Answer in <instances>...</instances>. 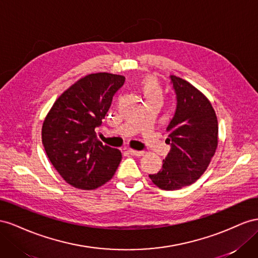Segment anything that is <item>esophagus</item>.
<instances>
[{"label": "esophagus", "mask_w": 258, "mask_h": 258, "mask_svg": "<svg viewBox=\"0 0 258 258\" xmlns=\"http://www.w3.org/2000/svg\"><path fill=\"white\" fill-rule=\"evenodd\" d=\"M128 153L132 154V156H136V157L144 156V151H138V150H134V149H128Z\"/></svg>", "instance_id": "esophagus-1"}]
</instances>
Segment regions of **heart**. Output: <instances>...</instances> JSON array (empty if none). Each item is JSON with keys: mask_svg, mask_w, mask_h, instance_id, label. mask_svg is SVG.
Listing matches in <instances>:
<instances>
[{"mask_svg": "<svg viewBox=\"0 0 258 258\" xmlns=\"http://www.w3.org/2000/svg\"><path fill=\"white\" fill-rule=\"evenodd\" d=\"M139 90H141L145 100L163 97V90L159 81L152 76H146L139 81Z\"/></svg>", "mask_w": 258, "mask_h": 258, "instance_id": "heart-1", "label": "heart"}]
</instances>
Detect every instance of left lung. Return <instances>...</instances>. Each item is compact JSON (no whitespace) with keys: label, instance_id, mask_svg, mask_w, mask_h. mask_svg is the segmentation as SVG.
I'll return each instance as SVG.
<instances>
[{"label":"left lung","instance_id":"1","mask_svg":"<svg viewBox=\"0 0 258 258\" xmlns=\"http://www.w3.org/2000/svg\"><path fill=\"white\" fill-rule=\"evenodd\" d=\"M177 108L166 132L171 150L162 170L149 175L163 190H178L197 181L207 171L218 146V122L205 95L186 80L171 76Z\"/></svg>","mask_w":258,"mask_h":258}]
</instances>
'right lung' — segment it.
Masks as SVG:
<instances>
[{"mask_svg": "<svg viewBox=\"0 0 258 258\" xmlns=\"http://www.w3.org/2000/svg\"><path fill=\"white\" fill-rule=\"evenodd\" d=\"M125 78L108 72L78 80L56 99L42 125V143L50 163L72 187L93 190L113 177L122 154L102 145L95 128L111 106Z\"/></svg>", "mask_w": 258, "mask_h": 258, "instance_id": "obj_1", "label": "right lung"}]
</instances>
